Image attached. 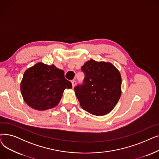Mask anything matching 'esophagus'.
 <instances>
[{
	"label": "esophagus",
	"mask_w": 159,
	"mask_h": 159,
	"mask_svg": "<svg viewBox=\"0 0 159 159\" xmlns=\"http://www.w3.org/2000/svg\"><path fill=\"white\" fill-rule=\"evenodd\" d=\"M71 84H72V86H73V88L75 87V84H76V81H75V80H73L71 81Z\"/></svg>",
	"instance_id": "34e87169"
}]
</instances>
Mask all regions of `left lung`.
Masks as SVG:
<instances>
[{
	"label": "left lung",
	"instance_id": "8db88e82",
	"mask_svg": "<svg viewBox=\"0 0 159 159\" xmlns=\"http://www.w3.org/2000/svg\"><path fill=\"white\" fill-rule=\"evenodd\" d=\"M81 69L85 74L84 82L75 87L81 107L96 116L109 113L121 96L119 71L110 62L93 59L86 62Z\"/></svg>",
	"mask_w": 159,
	"mask_h": 159
}]
</instances>
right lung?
Listing matches in <instances>:
<instances>
[{
    "label": "right lung",
    "mask_w": 159,
    "mask_h": 159,
    "mask_svg": "<svg viewBox=\"0 0 159 159\" xmlns=\"http://www.w3.org/2000/svg\"><path fill=\"white\" fill-rule=\"evenodd\" d=\"M71 83L64 77L63 70L52 64L38 62L24 72L20 91L24 102L36 110L44 111L59 103L65 89Z\"/></svg>",
    "instance_id": "right-lung-1"
}]
</instances>
